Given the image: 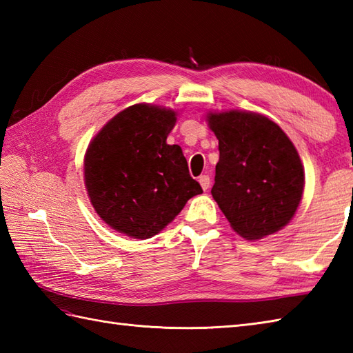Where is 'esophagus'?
<instances>
[{"label": "esophagus", "mask_w": 353, "mask_h": 353, "mask_svg": "<svg viewBox=\"0 0 353 353\" xmlns=\"http://www.w3.org/2000/svg\"><path fill=\"white\" fill-rule=\"evenodd\" d=\"M199 182L201 185V188L206 191V190H209V186H211V177L206 176V174L205 176H200L199 177Z\"/></svg>", "instance_id": "esophagus-1"}]
</instances>
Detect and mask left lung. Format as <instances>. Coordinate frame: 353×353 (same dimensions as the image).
<instances>
[{
	"instance_id": "left-lung-1",
	"label": "left lung",
	"mask_w": 353,
	"mask_h": 353,
	"mask_svg": "<svg viewBox=\"0 0 353 353\" xmlns=\"http://www.w3.org/2000/svg\"><path fill=\"white\" fill-rule=\"evenodd\" d=\"M206 121L220 150L211 194L232 229L254 241L287 226L305 188L301 156L287 133L256 112H209Z\"/></svg>"
}]
</instances>
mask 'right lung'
<instances>
[{"label": "right lung", "mask_w": 353, "mask_h": 353, "mask_svg": "<svg viewBox=\"0 0 353 353\" xmlns=\"http://www.w3.org/2000/svg\"><path fill=\"white\" fill-rule=\"evenodd\" d=\"M177 112L139 103L101 127L85 153V186L95 212L114 230L147 239L203 192L179 145L167 144Z\"/></svg>", "instance_id": "obj_1"}]
</instances>
